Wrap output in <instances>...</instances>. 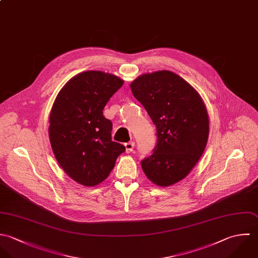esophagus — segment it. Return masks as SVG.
<instances>
[{
	"label": "esophagus",
	"mask_w": 258,
	"mask_h": 258,
	"mask_svg": "<svg viewBox=\"0 0 258 258\" xmlns=\"http://www.w3.org/2000/svg\"><path fill=\"white\" fill-rule=\"evenodd\" d=\"M124 147H125V153L126 154H130L134 151V148H135V143L134 142H130V143H126L124 144Z\"/></svg>",
	"instance_id": "esophagus-1"
}]
</instances>
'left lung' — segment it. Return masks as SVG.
I'll use <instances>...</instances> for the list:
<instances>
[{"mask_svg": "<svg viewBox=\"0 0 258 258\" xmlns=\"http://www.w3.org/2000/svg\"><path fill=\"white\" fill-rule=\"evenodd\" d=\"M131 89L156 126V146L142 160L143 170L158 186L174 184L205 152L209 132L205 103L187 82L169 71L140 76Z\"/></svg>", "mask_w": 258, "mask_h": 258, "instance_id": "1", "label": "left lung"}]
</instances>
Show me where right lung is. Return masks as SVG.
I'll return each instance as SVG.
<instances>
[{
	"mask_svg": "<svg viewBox=\"0 0 258 258\" xmlns=\"http://www.w3.org/2000/svg\"><path fill=\"white\" fill-rule=\"evenodd\" d=\"M122 85L114 75L84 72L64 85L52 104L49 137L53 155L80 184L101 183L125 152L124 146L111 141L112 123L103 114L104 105Z\"/></svg>",
	"mask_w": 258,
	"mask_h": 258,
	"instance_id": "obj_1",
	"label": "right lung"
}]
</instances>
